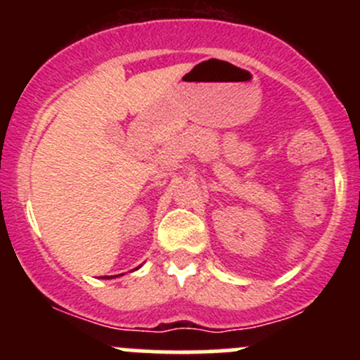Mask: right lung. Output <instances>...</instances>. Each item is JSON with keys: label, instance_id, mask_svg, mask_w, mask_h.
Masks as SVG:
<instances>
[{"label": "right lung", "instance_id": "add662e5", "mask_svg": "<svg viewBox=\"0 0 360 360\" xmlns=\"http://www.w3.org/2000/svg\"><path fill=\"white\" fill-rule=\"evenodd\" d=\"M137 268H141V266H137ZM137 268H136V270H137ZM103 278H115V277H103Z\"/></svg>", "mask_w": 360, "mask_h": 360}]
</instances>
